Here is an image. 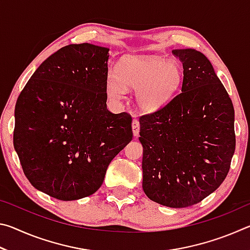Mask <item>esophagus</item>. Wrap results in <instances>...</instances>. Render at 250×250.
<instances>
[{
	"instance_id": "obj_1",
	"label": "esophagus",
	"mask_w": 250,
	"mask_h": 250,
	"mask_svg": "<svg viewBox=\"0 0 250 250\" xmlns=\"http://www.w3.org/2000/svg\"><path fill=\"white\" fill-rule=\"evenodd\" d=\"M132 131L134 137H138L139 132H140V124H139V121L137 119H134L132 121Z\"/></svg>"
}]
</instances>
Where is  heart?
I'll return each instance as SVG.
<instances>
[{"instance_id": "heart-1", "label": "heart", "mask_w": 250, "mask_h": 250, "mask_svg": "<svg viewBox=\"0 0 250 250\" xmlns=\"http://www.w3.org/2000/svg\"><path fill=\"white\" fill-rule=\"evenodd\" d=\"M183 71L179 62L158 56H129L122 59L105 79V94L118 103L125 88L135 90V104L145 112H154L167 105L181 86Z\"/></svg>"}]
</instances>
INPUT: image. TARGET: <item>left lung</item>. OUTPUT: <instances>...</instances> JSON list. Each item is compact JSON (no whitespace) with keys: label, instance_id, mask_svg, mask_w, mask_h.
Here are the masks:
<instances>
[{"label":"left lung","instance_id":"1","mask_svg":"<svg viewBox=\"0 0 250 250\" xmlns=\"http://www.w3.org/2000/svg\"><path fill=\"white\" fill-rule=\"evenodd\" d=\"M183 64L179 95L140 117L142 188L151 201L182 208L219 188L235 152L234 105L204 54L174 49Z\"/></svg>","mask_w":250,"mask_h":250}]
</instances>
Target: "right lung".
Returning a JSON list of instances; mask_svg holds the SVG:
<instances>
[{
    "mask_svg": "<svg viewBox=\"0 0 250 250\" xmlns=\"http://www.w3.org/2000/svg\"><path fill=\"white\" fill-rule=\"evenodd\" d=\"M109 48L71 44L42 62L15 105L14 149L34 188L61 201L98 191L132 140V118L107 109Z\"/></svg>",
    "mask_w": 250,
    "mask_h": 250,
    "instance_id": "right-lung-1",
    "label": "right lung"
}]
</instances>
